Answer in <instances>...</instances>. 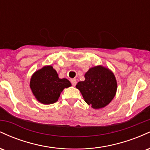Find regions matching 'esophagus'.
I'll list each match as a JSON object with an SVG mask.
<instances>
[{"instance_id":"esophagus-1","label":"esophagus","mask_w":150,"mask_h":150,"mask_svg":"<svg viewBox=\"0 0 150 150\" xmlns=\"http://www.w3.org/2000/svg\"><path fill=\"white\" fill-rule=\"evenodd\" d=\"M70 82H71V84L73 86H75L77 84V80L75 79H71L70 80Z\"/></svg>"}]
</instances>
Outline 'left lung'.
<instances>
[{
	"label": "left lung",
	"instance_id": "left-lung-1",
	"mask_svg": "<svg viewBox=\"0 0 150 150\" xmlns=\"http://www.w3.org/2000/svg\"><path fill=\"white\" fill-rule=\"evenodd\" d=\"M85 80L79 82L76 87L85 102L94 108H104L111 102L117 89L114 75L108 68L95 66L85 75Z\"/></svg>",
	"mask_w": 150,
	"mask_h": 150
}]
</instances>
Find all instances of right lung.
Listing matches in <instances>:
<instances>
[{
  "instance_id": "add662e5",
  "label": "right lung",
  "mask_w": 150,
  "mask_h": 150,
  "mask_svg": "<svg viewBox=\"0 0 150 150\" xmlns=\"http://www.w3.org/2000/svg\"><path fill=\"white\" fill-rule=\"evenodd\" d=\"M71 86L67 79H60L52 66H45L35 72L30 81V88L39 102L51 104L56 102L64 88Z\"/></svg>"
}]
</instances>
